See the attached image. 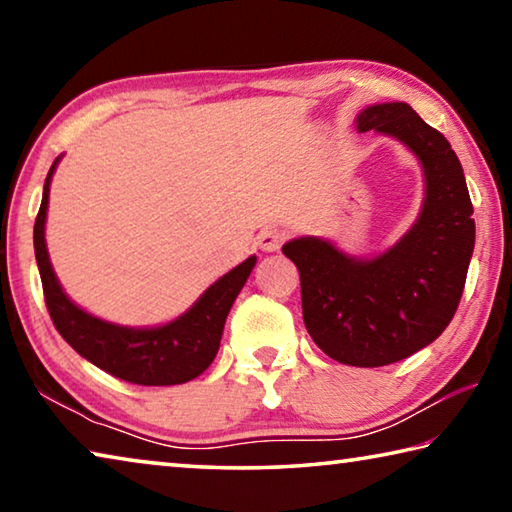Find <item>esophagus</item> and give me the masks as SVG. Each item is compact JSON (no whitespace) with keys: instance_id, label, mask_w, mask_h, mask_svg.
Wrapping results in <instances>:
<instances>
[{"instance_id":"obj_1","label":"esophagus","mask_w":512,"mask_h":512,"mask_svg":"<svg viewBox=\"0 0 512 512\" xmlns=\"http://www.w3.org/2000/svg\"><path fill=\"white\" fill-rule=\"evenodd\" d=\"M284 239H287V235L280 228H264L262 232H259V246H262L264 250H277L282 244Z\"/></svg>"}]
</instances>
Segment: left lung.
Listing matches in <instances>:
<instances>
[{"mask_svg":"<svg viewBox=\"0 0 512 512\" xmlns=\"http://www.w3.org/2000/svg\"><path fill=\"white\" fill-rule=\"evenodd\" d=\"M357 128L393 135L420 158L427 196L418 223L375 259H352L314 237L293 239L282 253L298 266L302 318L318 348L345 366L379 368L411 357L452 323L474 219L454 149L409 103L370 106Z\"/></svg>","mask_w":512,"mask_h":512,"instance_id":"left-lung-1","label":"left lung"}]
</instances>
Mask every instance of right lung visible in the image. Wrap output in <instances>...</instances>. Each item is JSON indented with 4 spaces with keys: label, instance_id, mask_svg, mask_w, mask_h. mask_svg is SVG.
I'll list each match as a JSON object with an SVG mask.
<instances>
[{
    "label": "right lung",
    "instance_id": "obj_1",
    "mask_svg": "<svg viewBox=\"0 0 512 512\" xmlns=\"http://www.w3.org/2000/svg\"><path fill=\"white\" fill-rule=\"evenodd\" d=\"M56 162L51 164L45 180V192L33 225V248H36L45 305L58 334L83 359L128 384L173 386L201 375L219 352L225 318L253 271L257 257H248L244 264L225 273L187 314L164 327L131 329L85 314L60 289L45 246L49 183Z\"/></svg>",
    "mask_w": 512,
    "mask_h": 512
}]
</instances>
